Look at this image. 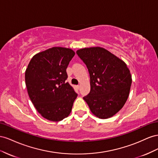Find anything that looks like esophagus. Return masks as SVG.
<instances>
[{"mask_svg":"<svg viewBox=\"0 0 158 158\" xmlns=\"http://www.w3.org/2000/svg\"><path fill=\"white\" fill-rule=\"evenodd\" d=\"M75 87H76V89H79V87H80V86H79V85H76Z\"/></svg>","mask_w":158,"mask_h":158,"instance_id":"34e87169","label":"esophagus"}]
</instances>
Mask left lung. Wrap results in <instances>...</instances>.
I'll list each match as a JSON object with an SVG mask.
<instances>
[{"mask_svg":"<svg viewBox=\"0 0 158 158\" xmlns=\"http://www.w3.org/2000/svg\"><path fill=\"white\" fill-rule=\"evenodd\" d=\"M76 53L90 75L91 91L83 97L90 110L100 118L114 116L129 96L132 77L127 64L100 47L81 49Z\"/></svg>","mask_w":158,"mask_h":158,"instance_id":"1","label":"left lung"}]
</instances>
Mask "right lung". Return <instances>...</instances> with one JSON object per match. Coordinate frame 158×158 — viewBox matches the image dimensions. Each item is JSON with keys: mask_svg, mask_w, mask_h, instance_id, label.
Instances as JSON below:
<instances>
[{"mask_svg": "<svg viewBox=\"0 0 158 158\" xmlns=\"http://www.w3.org/2000/svg\"><path fill=\"white\" fill-rule=\"evenodd\" d=\"M75 56L71 49L53 47L35 55L25 72L29 97L44 118L58 122L69 116L77 97L66 69Z\"/></svg>", "mask_w": 158, "mask_h": 158, "instance_id": "add662e5", "label": "right lung"}]
</instances>
